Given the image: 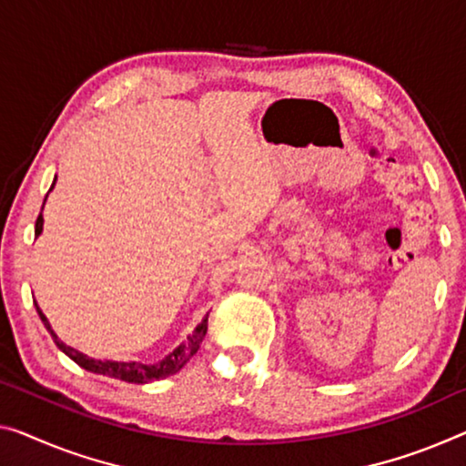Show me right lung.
Listing matches in <instances>:
<instances>
[{
    "label": "right lung",
    "instance_id": "add662e5",
    "mask_svg": "<svg viewBox=\"0 0 466 466\" xmlns=\"http://www.w3.org/2000/svg\"><path fill=\"white\" fill-rule=\"evenodd\" d=\"M54 185H56V178H54V183H52V187H49V191L54 189ZM46 199H43V206H46ZM41 233H43V217L39 214L37 223H35V238H39ZM35 306H37V302H35ZM37 314H39L41 323L46 325L49 335L54 338L56 346H58L68 358H73L78 367L89 370V373L114 377V379H120V381H127V383H149V381H158V379H167L170 375L178 373V370H181L185 364L189 362V358L198 352L199 343H202L204 338H206V329H208V314H206V317L202 319V323L196 327V331H193L183 343H178L173 352H170L168 356H164L162 360H158V362H147L146 364V362H137V360H131V362L96 360V358H89L87 354L78 352V350L70 348L64 341H60L58 335H56V331L52 329V325H49L46 314L41 312L39 306H37Z\"/></svg>",
    "mask_w": 466,
    "mask_h": 466
}]
</instances>
